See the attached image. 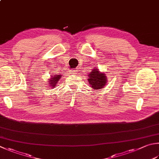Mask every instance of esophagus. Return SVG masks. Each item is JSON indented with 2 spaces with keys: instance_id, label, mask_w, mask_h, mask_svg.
I'll use <instances>...</instances> for the list:
<instances>
[{
  "instance_id": "34e87169",
  "label": "esophagus",
  "mask_w": 159,
  "mask_h": 159,
  "mask_svg": "<svg viewBox=\"0 0 159 159\" xmlns=\"http://www.w3.org/2000/svg\"><path fill=\"white\" fill-rule=\"evenodd\" d=\"M69 73L71 75H76L77 74V70H76V69H75V68H73V69H72V70H70L69 71Z\"/></svg>"
}]
</instances>
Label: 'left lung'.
Wrapping results in <instances>:
<instances>
[{
    "mask_svg": "<svg viewBox=\"0 0 159 159\" xmlns=\"http://www.w3.org/2000/svg\"><path fill=\"white\" fill-rule=\"evenodd\" d=\"M88 76V82L92 88L99 89L103 88L104 86H105L107 83L106 75L101 73L98 68H93V70L89 73Z\"/></svg>",
    "mask_w": 159,
    "mask_h": 159,
    "instance_id": "left-lung-1",
    "label": "left lung"
}]
</instances>
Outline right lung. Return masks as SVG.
Masks as SVG:
<instances>
[{"label": "right lung", "mask_w": 159, "mask_h": 159, "mask_svg": "<svg viewBox=\"0 0 159 159\" xmlns=\"http://www.w3.org/2000/svg\"><path fill=\"white\" fill-rule=\"evenodd\" d=\"M61 75H55L52 76L50 80H49V84H50V86H51V87H55V86L57 85V82L59 81V79L61 78Z\"/></svg>", "instance_id": "add662e5"}]
</instances>
